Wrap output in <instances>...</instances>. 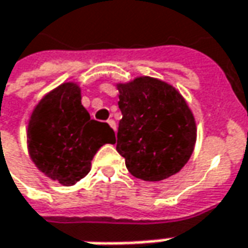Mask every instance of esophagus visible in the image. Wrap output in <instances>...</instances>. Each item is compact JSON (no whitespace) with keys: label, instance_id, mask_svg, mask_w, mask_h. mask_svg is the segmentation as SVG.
Listing matches in <instances>:
<instances>
[{"label":"esophagus","instance_id":"1","mask_svg":"<svg viewBox=\"0 0 248 248\" xmlns=\"http://www.w3.org/2000/svg\"><path fill=\"white\" fill-rule=\"evenodd\" d=\"M108 124H109V125L116 131V123H114V120H112V119H110V120H108Z\"/></svg>","mask_w":248,"mask_h":248}]
</instances>
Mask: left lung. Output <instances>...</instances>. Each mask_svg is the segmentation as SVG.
Listing matches in <instances>:
<instances>
[{"label": "left lung", "instance_id": "1", "mask_svg": "<svg viewBox=\"0 0 248 248\" xmlns=\"http://www.w3.org/2000/svg\"><path fill=\"white\" fill-rule=\"evenodd\" d=\"M117 90L123 119L116 150L129 173L159 182L180 172L197 142L195 119L182 94L150 76L119 83Z\"/></svg>", "mask_w": 248, "mask_h": 248}]
</instances>
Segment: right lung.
Returning a JSON list of instances; mask_svg holds the SVG:
<instances>
[{
	"label": "right lung",
	"mask_w": 248,
	"mask_h": 248,
	"mask_svg": "<svg viewBox=\"0 0 248 248\" xmlns=\"http://www.w3.org/2000/svg\"><path fill=\"white\" fill-rule=\"evenodd\" d=\"M106 143H114V131L106 123L91 120L74 81L47 93L28 120L30 158L62 186H74L89 173L94 155Z\"/></svg>",
	"instance_id": "add662e5"
}]
</instances>
